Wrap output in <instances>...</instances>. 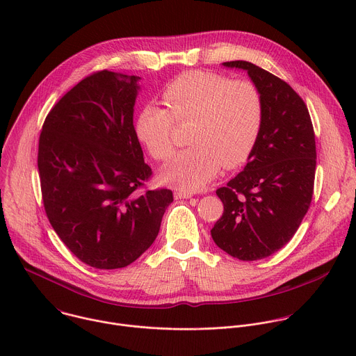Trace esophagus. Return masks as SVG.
Returning a JSON list of instances; mask_svg holds the SVG:
<instances>
[{
  "mask_svg": "<svg viewBox=\"0 0 356 356\" xmlns=\"http://www.w3.org/2000/svg\"><path fill=\"white\" fill-rule=\"evenodd\" d=\"M175 197H176V198H191V197H193V193L184 191V190H176V191H175Z\"/></svg>",
  "mask_w": 356,
  "mask_h": 356,
  "instance_id": "34e87169",
  "label": "esophagus"
}]
</instances>
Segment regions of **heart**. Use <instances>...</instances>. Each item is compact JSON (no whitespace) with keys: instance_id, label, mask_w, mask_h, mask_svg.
Wrapping results in <instances>:
<instances>
[{"instance_id":"b5f03b06","label":"heart","mask_w":356,"mask_h":356,"mask_svg":"<svg viewBox=\"0 0 356 356\" xmlns=\"http://www.w3.org/2000/svg\"><path fill=\"white\" fill-rule=\"evenodd\" d=\"M168 108L145 104L135 118V134L155 159L173 154L176 122L190 121L191 143L163 169L162 179L184 191L204 187L221 169L246 161L264 124V97L249 80L190 70L166 84L162 91Z\"/></svg>"}]
</instances>
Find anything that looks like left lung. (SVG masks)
<instances>
[{
	"mask_svg": "<svg viewBox=\"0 0 356 356\" xmlns=\"http://www.w3.org/2000/svg\"><path fill=\"white\" fill-rule=\"evenodd\" d=\"M264 97V124L248 163L217 190L222 217L211 229L218 248L239 261H258L282 249L298 229L313 198L316 136L301 97L259 66L234 60Z\"/></svg>",
	"mask_w": 356,
	"mask_h": 356,
	"instance_id": "1",
	"label": "left lung"
}]
</instances>
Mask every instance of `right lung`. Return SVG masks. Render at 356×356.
I'll return each mask as SVG.
<instances>
[{"instance_id": "right-lung-1", "label": "right lung", "mask_w": 356, "mask_h": 356, "mask_svg": "<svg viewBox=\"0 0 356 356\" xmlns=\"http://www.w3.org/2000/svg\"><path fill=\"white\" fill-rule=\"evenodd\" d=\"M138 76L101 70L47 114L38 169L50 225L95 269L131 265L154 243L173 201L168 188L138 190L152 170L134 128Z\"/></svg>"}]
</instances>
